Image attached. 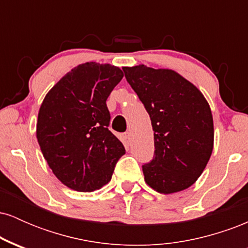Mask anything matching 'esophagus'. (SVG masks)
Returning <instances> with one entry per match:
<instances>
[{
	"instance_id": "34e87169",
	"label": "esophagus",
	"mask_w": 248,
	"mask_h": 248,
	"mask_svg": "<svg viewBox=\"0 0 248 248\" xmlns=\"http://www.w3.org/2000/svg\"><path fill=\"white\" fill-rule=\"evenodd\" d=\"M122 141H124V143H126L127 146H129V143H130V133L129 132L124 133V135H122Z\"/></svg>"
}]
</instances>
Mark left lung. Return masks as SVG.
<instances>
[{"instance_id":"8db88e82","label":"left lung","mask_w":248,"mask_h":248,"mask_svg":"<svg viewBox=\"0 0 248 248\" xmlns=\"http://www.w3.org/2000/svg\"><path fill=\"white\" fill-rule=\"evenodd\" d=\"M124 77L152 120L154 157L142 166L144 181L160 193L191 186L213 149V119L195 85L172 70L124 67Z\"/></svg>"}]
</instances>
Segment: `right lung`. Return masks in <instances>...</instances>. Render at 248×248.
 <instances>
[{"instance_id": "add662e5", "label": "right lung", "mask_w": 248, "mask_h": 248, "mask_svg": "<svg viewBox=\"0 0 248 248\" xmlns=\"http://www.w3.org/2000/svg\"><path fill=\"white\" fill-rule=\"evenodd\" d=\"M122 77L116 66L85 62L62 77L43 100L37 140L52 172L70 189H100L126 154L108 129L110 114L106 105Z\"/></svg>"}]
</instances>
